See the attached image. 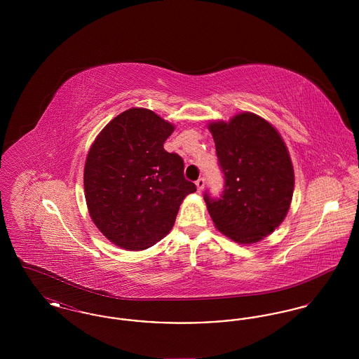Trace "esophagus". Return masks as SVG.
<instances>
[{"label":"esophagus","mask_w":359,"mask_h":359,"mask_svg":"<svg viewBox=\"0 0 359 359\" xmlns=\"http://www.w3.org/2000/svg\"><path fill=\"white\" fill-rule=\"evenodd\" d=\"M195 184H196L198 191H199V192H202V191H203V188H205V180L203 177H199V179L196 180V183H195Z\"/></svg>","instance_id":"esophagus-1"}]
</instances>
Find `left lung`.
Returning <instances> with one entry per match:
<instances>
[{"label": "left lung", "instance_id": "obj_1", "mask_svg": "<svg viewBox=\"0 0 359 359\" xmlns=\"http://www.w3.org/2000/svg\"><path fill=\"white\" fill-rule=\"evenodd\" d=\"M224 189L205 194L215 227L238 243H255L273 233L287 217L294 187L288 149L268 121L239 113L229 122L208 125Z\"/></svg>", "mask_w": 359, "mask_h": 359}]
</instances>
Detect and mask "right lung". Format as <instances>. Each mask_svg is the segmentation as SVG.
Returning a JSON list of instances; mask_svg holds the SVG:
<instances>
[{
  "label": "right lung",
  "instance_id": "1",
  "mask_svg": "<svg viewBox=\"0 0 359 359\" xmlns=\"http://www.w3.org/2000/svg\"><path fill=\"white\" fill-rule=\"evenodd\" d=\"M175 126L133 107L110 121L86 158L90 217L106 238L126 250L151 248L171 231L183 199L196 191L184 161L164 149Z\"/></svg>",
  "mask_w": 359,
  "mask_h": 359
}]
</instances>
